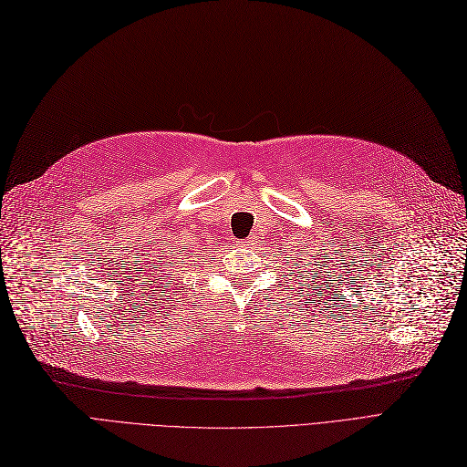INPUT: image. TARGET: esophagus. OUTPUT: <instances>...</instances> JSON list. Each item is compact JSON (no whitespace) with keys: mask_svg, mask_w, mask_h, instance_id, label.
Here are the masks:
<instances>
[{"mask_svg":"<svg viewBox=\"0 0 467 467\" xmlns=\"http://www.w3.org/2000/svg\"><path fill=\"white\" fill-rule=\"evenodd\" d=\"M254 244V238H250V240H246V246H252Z\"/></svg>","mask_w":467,"mask_h":467,"instance_id":"34e87169","label":"esophagus"}]
</instances>
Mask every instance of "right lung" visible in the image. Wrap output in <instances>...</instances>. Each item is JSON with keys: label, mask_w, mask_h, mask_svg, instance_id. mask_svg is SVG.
I'll list each match as a JSON object with an SVG mask.
<instances>
[{"label": "right lung", "mask_w": 467, "mask_h": 467, "mask_svg": "<svg viewBox=\"0 0 467 467\" xmlns=\"http://www.w3.org/2000/svg\"><path fill=\"white\" fill-rule=\"evenodd\" d=\"M180 252H182V250H180Z\"/></svg>", "instance_id": "add662e5"}]
</instances>
